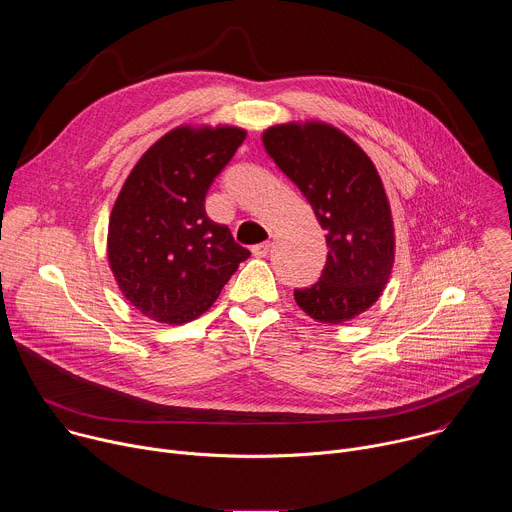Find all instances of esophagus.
<instances>
[{
	"instance_id": "34e87169",
	"label": "esophagus",
	"mask_w": 512,
	"mask_h": 512,
	"mask_svg": "<svg viewBox=\"0 0 512 512\" xmlns=\"http://www.w3.org/2000/svg\"><path fill=\"white\" fill-rule=\"evenodd\" d=\"M251 251H253V255H255V257H267V255H269V251H271V243L255 245Z\"/></svg>"
}]
</instances>
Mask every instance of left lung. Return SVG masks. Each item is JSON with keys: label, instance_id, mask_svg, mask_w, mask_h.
<instances>
[{"label": "left lung", "instance_id": "1", "mask_svg": "<svg viewBox=\"0 0 512 512\" xmlns=\"http://www.w3.org/2000/svg\"><path fill=\"white\" fill-rule=\"evenodd\" d=\"M263 145L326 231L324 271L312 287L294 291L298 306L322 324L352 320L379 300L395 261L391 206L375 164L322 121L273 125Z\"/></svg>", "mask_w": 512, "mask_h": 512}]
</instances>
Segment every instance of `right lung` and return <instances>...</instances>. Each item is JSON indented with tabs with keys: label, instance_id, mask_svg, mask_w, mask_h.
<instances>
[{
	"label": "right lung",
	"instance_id": "right-lung-1",
	"mask_svg": "<svg viewBox=\"0 0 512 512\" xmlns=\"http://www.w3.org/2000/svg\"><path fill=\"white\" fill-rule=\"evenodd\" d=\"M247 133L182 125L158 139L127 176L109 218L107 257L131 306L166 324L202 316L251 253L204 198Z\"/></svg>",
	"mask_w": 512,
	"mask_h": 512
}]
</instances>
